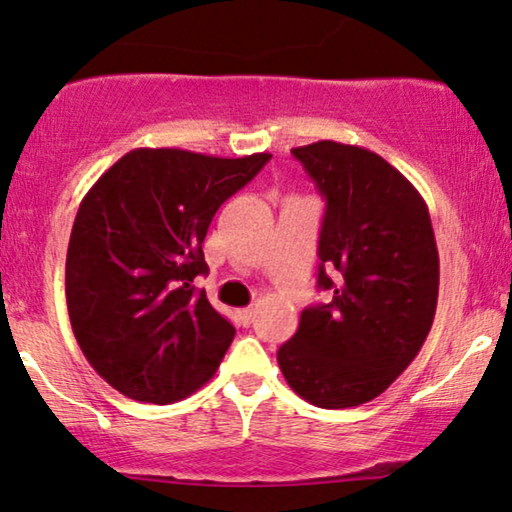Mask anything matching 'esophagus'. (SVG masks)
Listing matches in <instances>:
<instances>
[{"mask_svg":"<svg viewBox=\"0 0 512 512\" xmlns=\"http://www.w3.org/2000/svg\"><path fill=\"white\" fill-rule=\"evenodd\" d=\"M239 319L243 324H253V319H255V308H243V310H239Z\"/></svg>","mask_w":512,"mask_h":512,"instance_id":"esophagus-1","label":"esophagus"}]
</instances>
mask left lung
<instances>
[{"label":"left lung","mask_w":512,"mask_h":512,"mask_svg":"<svg viewBox=\"0 0 512 512\" xmlns=\"http://www.w3.org/2000/svg\"><path fill=\"white\" fill-rule=\"evenodd\" d=\"M326 197L317 285L278 349L289 388L322 409L375 400L421 352L439 296V253L421 193L375 151L322 140L292 149Z\"/></svg>","instance_id":"obj_1"}]
</instances>
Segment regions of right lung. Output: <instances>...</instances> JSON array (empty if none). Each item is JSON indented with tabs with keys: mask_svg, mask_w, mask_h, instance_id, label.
Masks as SVG:
<instances>
[{
	"mask_svg": "<svg viewBox=\"0 0 512 512\" xmlns=\"http://www.w3.org/2000/svg\"><path fill=\"white\" fill-rule=\"evenodd\" d=\"M271 154L133 149L89 188L66 253V305L91 368L121 395L167 404L216 375L234 326L193 280L227 197Z\"/></svg>",
	"mask_w": 512,
	"mask_h": 512,
	"instance_id": "right-lung-1",
	"label": "right lung"
}]
</instances>
